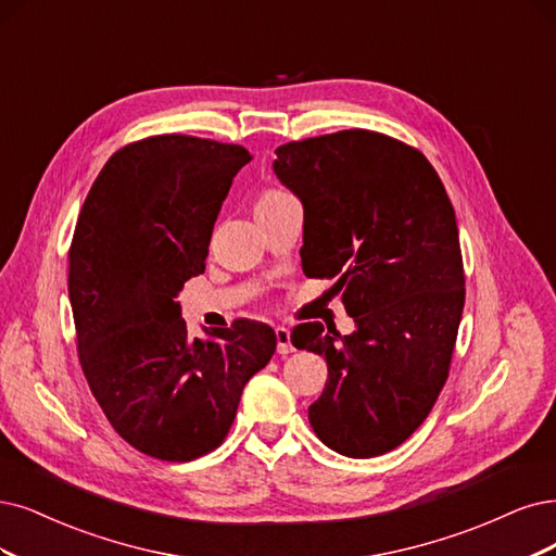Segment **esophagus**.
Instances as JSON below:
<instances>
[{"label": "esophagus", "instance_id": "esophagus-1", "mask_svg": "<svg viewBox=\"0 0 556 556\" xmlns=\"http://www.w3.org/2000/svg\"><path fill=\"white\" fill-rule=\"evenodd\" d=\"M275 337H277V353L279 355H289V353L295 351L293 343H291V332L286 330V327H277Z\"/></svg>", "mask_w": 556, "mask_h": 556}]
</instances>
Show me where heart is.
<instances>
[{
    "label": "heart",
    "instance_id": "obj_1",
    "mask_svg": "<svg viewBox=\"0 0 556 556\" xmlns=\"http://www.w3.org/2000/svg\"><path fill=\"white\" fill-rule=\"evenodd\" d=\"M286 199H291V197L286 194L283 190H275V188L263 190V192L256 197L254 213H258V211H263V208H270V205H277V203H281V201H286Z\"/></svg>",
    "mask_w": 556,
    "mask_h": 556
}]
</instances>
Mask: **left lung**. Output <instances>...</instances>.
<instances>
[{
	"label": "left lung",
	"mask_w": 556,
	"mask_h": 556,
	"mask_svg": "<svg viewBox=\"0 0 556 556\" xmlns=\"http://www.w3.org/2000/svg\"><path fill=\"white\" fill-rule=\"evenodd\" d=\"M275 174L304 208L306 277L337 279L355 332L298 325L291 341L327 362L314 433L348 458L403 444L448 376L465 306L458 224L417 149L371 130L283 143Z\"/></svg>",
	"instance_id": "8db88e82"
}]
</instances>
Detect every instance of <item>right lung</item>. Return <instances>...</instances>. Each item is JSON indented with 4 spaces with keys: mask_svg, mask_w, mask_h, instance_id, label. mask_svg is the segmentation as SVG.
Segmentation results:
<instances>
[{
    "mask_svg": "<svg viewBox=\"0 0 556 556\" xmlns=\"http://www.w3.org/2000/svg\"><path fill=\"white\" fill-rule=\"evenodd\" d=\"M250 160L213 139H141L108 160L77 217L68 298L81 371L116 433L151 458L219 446L247 380L275 355L273 327L256 320L190 339L176 302L205 270L222 201Z\"/></svg>",
    "mask_w": 556,
    "mask_h": 556,
    "instance_id": "1",
    "label": "right lung"
}]
</instances>
